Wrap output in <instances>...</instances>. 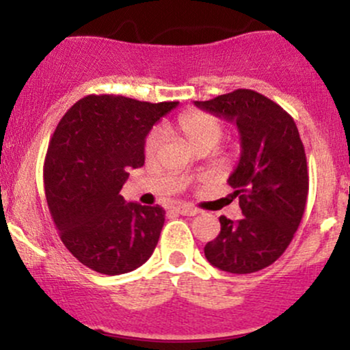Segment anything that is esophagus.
Instances as JSON below:
<instances>
[{
	"mask_svg": "<svg viewBox=\"0 0 350 350\" xmlns=\"http://www.w3.org/2000/svg\"><path fill=\"white\" fill-rule=\"evenodd\" d=\"M176 212H178V214H180V215H189V217L199 214L198 208L191 207V206H178V207H176Z\"/></svg>",
	"mask_w": 350,
	"mask_h": 350,
	"instance_id": "34e87169",
	"label": "esophagus"
}]
</instances>
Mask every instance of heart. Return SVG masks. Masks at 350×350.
<instances>
[{"mask_svg":"<svg viewBox=\"0 0 350 350\" xmlns=\"http://www.w3.org/2000/svg\"><path fill=\"white\" fill-rule=\"evenodd\" d=\"M178 130L179 133L184 136V139L191 144V146L198 148L204 143H217L219 142L220 135H222V126L217 122L212 115L204 113V111H189L179 116L178 120ZM164 133L161 128L152 130L150 136L146 138V148L148 154H152L163 146Z\"/></svg>","mask_w":350,"mask_h":350,"instance_id":"obj_1","label":"heart"}]
</instances>
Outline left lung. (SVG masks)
<instances>
[{
  "label": "left lung",
  "mask_w": 350,
  "mask_h": 350,
  "mask_svg": "<svg viewBox=\"0 0 350 350\" xmlns=\"http://www.w3.org/2000/svg\"><path fill=\"white\" fill-rule=\"evenodd\" d=\"M194 105L237 124L242 146L228 184L243 217H220V234L204 247L206 258L237 275L263 270L286 250L306 207L308 164L295 120L248 88Z\"/></svg>",
  "instance_id": "1"
}]
</instances>
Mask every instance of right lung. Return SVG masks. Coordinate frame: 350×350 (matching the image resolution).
Returning <instances> with one entry per match:
<instances>
[{
    "label": "right lung",
    "mask_w": 350,
    "mask_h": 350,
    "mask_svg": "<svg viewBox=\"0 0 350 350\" xmlns=\"http://www.w3.org/2000/svg\"><path fill=\"white\" fill-rule=\"evenodd\" d=\"M176 107L87 95L52 135L44 163L47 206L67 250L94 271H133L158 245L164 208L126 202L120 191L130 167L144 164L152 124Z\"/></svg>",
    "instance_id": "obj_1"
}]
</instances>
